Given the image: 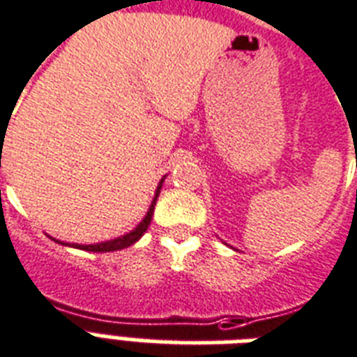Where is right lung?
<instances>
[{
    "label": "right lung",
    "mask_w": 357,
    "mask_h": 357,
    "mask_svg": "<svg viewBox=\"0 0 357 357\" xmlns=\"http://www.w3.org/2000/svg\"><path fill=\"white\" fill-rule=\"evenodd\" d=\"M165 176H162L158 182V186H156V192H154V197H153V203L149 206L147 214L145 218L137 223V227L132 229L130 233L123 234V236H117V238H112V240H106V242H98V244H68V242H63V240H57L54 236H50L52 240L55 242H59L61 245H68V248H76V250H84V251H93V253H107V251H119V250H124V248H128V245L135 244L137 240L143 236V234L147 233L149 225H151V220H153V212H154V204H156V199L160 195V190H162V184H164Z\"/></svg>",
    "instance_id": "right-lung-1"
}]
</instances>
